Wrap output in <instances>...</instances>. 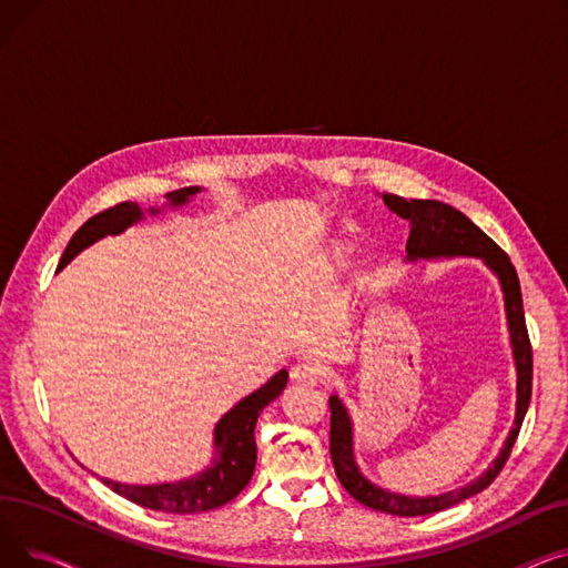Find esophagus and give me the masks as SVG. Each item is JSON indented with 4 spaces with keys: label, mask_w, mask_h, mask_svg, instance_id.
I'll return each mask as SVG.
<instances>
[{
    "label": "esophagus",
    "mask_w": 568,
    "mask_h": 568,
    "mask_svg": "<svg viewBox=\"0 0 568 568\" xmlns=\"http://www.w3.org/2000/svg\"><path fill=\"white\" fill-rule=\"evenodd\" d=\"M294 382H304V384H320L322 382V366L317 362H300L292 366L290 371Z\"/></svg>",
    "instance_id": "34e87169"
}]
</instances>
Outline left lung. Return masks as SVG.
I'll use <instances>...</instances> for the list:
<instances>
[{
	"instance_id": "8db88e82",
	"label": "left lung",
	"mask_w": 568,
	"mask_h": 568,
	"mask_svg": "<svg viewBox=\"0 0 568 568\" xmlns=\"http://www.w3.org/2000/svg\"><path fill=\"white\" fill-rule=\"evenodd\" d=\"M384 204L392 209L396 216L409 223V239H407V260H435V257H481L490 272L499 278L501 292H504V308H506V322H509V336H511V349L514 362L518 371V384H516V419L514 428L506 437L499 456L493 460V465L474 479L471 484L449 490L435 497H407L398 493H389L375 484H371L362 469L354 463V433H352V419L338 396L329 398L332 407V433H329V452L332 463L336 469L338 481L343 488L364 506H371L375 511H384L392 516H428L449 509V506L481 493L488 488L501 467L511 456L514 444L518 439L523 419L529 407L531 398V345L527 336L525 324V311H523V294H520V281L516 274V266L511 264L509 255H506L493 239L476 227L463 212L454 209L452 204H444L437 200H405L400 195L384 193Z\"/></svg>"
}]
</instances>
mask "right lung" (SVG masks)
<instances>
[{"label": "right lung", "instance_id": "right-lung-1", "mask_svg": "<svg viewBox=\"0 0 568 568\" xmlns=\"http://www.w3.org/2000/svg\"><path fill=\"white\" fill-rule=\"evenodd\" d=\"M195 193H200L197 186L179 189L168 193L170 206L186 204ZM161 209H149V214H159ZM142 209L135 202H122L114 204L105 212L89 219L73 236L59 260L57 268H64L80 251L92 246L105 234H119L133 223L142 219ZM287 384V371H278L257 392L239 400L223 419L214 428V463L200 474L191 476L184 481L174 484H159V486H129L103 479L108 488H112L116 495H122L144 509L152 511H165V514H200L209 509H219V506L234 499L239 493L246 488L251 481L255 460H257V444H255V424L260 412L281 396Z\"/></svg>", "mask_w": 568, "mask_h": 568}]
</instances>
